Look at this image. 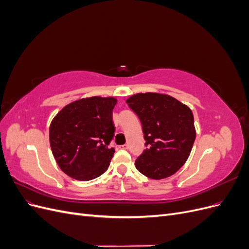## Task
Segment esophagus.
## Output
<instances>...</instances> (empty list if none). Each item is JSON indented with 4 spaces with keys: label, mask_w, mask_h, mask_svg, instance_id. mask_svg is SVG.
I'll return each instance as SVG.
<instances>
[{
    "label": "esophagus",
    "mask_w": 249,
    "mask_h": 249,
    "mask_svg": "<svg viewBox=\"0 0 249 249\" xmlns=\"http://www.w3.org/2000/svg\"><path fill=\"white\" fill-rule=\"evenodd\" d=\"M120 148H123V149H129V144H124V145H120Z\"/></svg>",
    "instance_id": "34e87169"
}]
</instances>
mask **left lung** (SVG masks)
I'll list each match as a JSON object with an SVG mask.
<instances>
[{"instance_id":"left-lung-1","label":"left lung","mask_w":249,"mask_h":249,"mask_svg":"<svg viewBox=\"0 0 249 249\" xmlns=\"http://www.w3.org/2000/svg\"><path fill=\"white\" fill-rule=\"evenodd\" d=\"M126 104L140 120L146 146L135 166L149 178L172 176L187 161L196 136L192 111L169 95L152 92L134 94Z\"/></svg>"}]
</instances>
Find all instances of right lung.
I'll use <instances>...</instances> for the list:
<instances>
[{
  "mask_svg": "<svg viewBox=\"0 0 249 249\" xmlns=\"http://www.w3.org/2000/svg\"><path fill=\"white\" fill-rule=\"evenodd\" d=\"M113 97L93 96L67 105L53 119L50 143L59 167L79 180L106 171L115 149L110 146L115 126Z\"/></svg>",
  "mask_w": 249,
  "mask_h": 249,
  "instance_id": "1",
  "label": "right lung"
}]
</instances>
